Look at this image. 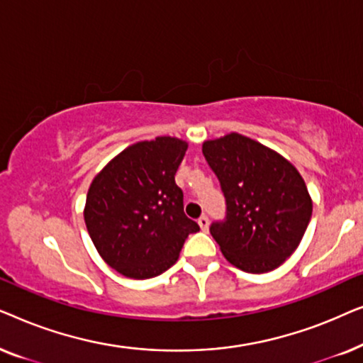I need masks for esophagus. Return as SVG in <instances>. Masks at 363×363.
<instances>
[{
	"label": "esophagus",
	"instance_id": "1",
	"mask_svg": "<svg viewBox=\"0 0 363 363\" xmlns=\"http://www.w3.org/2000/svg\"><path fill=\"white\" fill-rule=\"evenodd\" d=\"M198 225H200V228L203 231H208V226H210V220H208V216L206 215H203V216H200V220H198Z\"/></svg>",
	"mask_w": 363,
	"mask_h": 363
}]
</instances>
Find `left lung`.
Segmentation results:
<instances>
[{
  "label": "left lung",
  "mask_w": 363,
  "mask_h": 363,
  "mask_svg": "<svg viewBox=\"0 0 363 363\" xmlns=\"http://www.w3.org/2000/svg\"><path fill=\"white\" fill-rule=\"evenodd\" d=\"M226 216L210 233L233 266L261 274L279 267L304 236L312 200L301 173L279 153L240 133L203 143Z\"/></svg>",
  "instance_id": "8db88e82"
}]
</instances>
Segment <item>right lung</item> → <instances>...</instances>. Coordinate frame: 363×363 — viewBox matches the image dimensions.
<instances>
[{
  "instance_id": "obj_1",
  "label": "right lung",
  "mask_w": 363,
  "mask_h": 363,
  "mask_svg": "<svg viewBox=\"0 0 363 363\" xmlns=\"http://www.w3.org/2000/svg\"><path fill=\"white\" fill-rule=\"evenodd\" d=\"M186 142L175 137L133 143L107 163L89 188L84 220L112 269L150 279L173 266L183 242L200 231L183 211L175 173Z\"/></svg>"
}]
</instances>
